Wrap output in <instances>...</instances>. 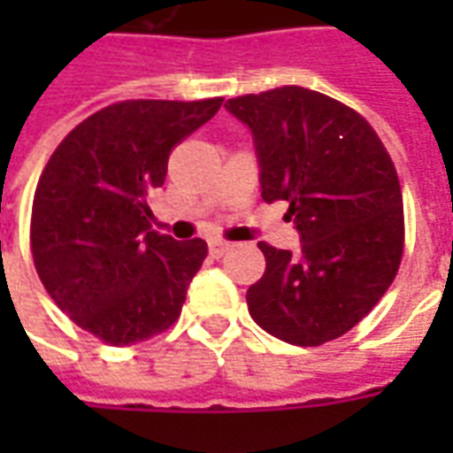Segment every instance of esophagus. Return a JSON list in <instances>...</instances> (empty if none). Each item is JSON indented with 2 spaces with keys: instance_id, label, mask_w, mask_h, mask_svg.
<instances>
[{
  "instance_id": "obj_1",
  "label": "esophagus",
  "mask_w": 453,
  "mask_h": 453,
  "mask_svg": "<svg viewBox=\"0 0 453 453\" xmlns=\"http://www.w3.org/2000/svg\"><path fill=\"white\" fill-rule=\"evenodd\" d=\"M230 250V242H226V240H211L208 242V252H211V257H223Z\"/></svg>"
}]
</instances>
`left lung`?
Instances as JSON below:
<instances>
[{
	"instance_id": "1",
	"label": "left lung",
	"mask_w": 453,
	"mask_h": 453,
	"mask_svg": "<svg viewBox=\"0 0 453 453\" xmlns=\"http://www.w3.org/2000/svg\"><path fill=\"white\" fill-rule=\"evenodd\" d=\"M250 126L266 203L286 201L301 252L259 242L265 276L250 286L255 323L320 347L371 313L398 274L405 218L395 165L369 120L327 94L279 87L226 104Z\"/></svg>"
}]
</instances>
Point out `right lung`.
I'll use <instances>...</instances> for the list:
<instances>
[{
	"mask_svg": "<svg viewBox=\"0 0 453 453\" xmlns=\"http://www.w3.org/2000/svg\"><path fill=\"white\" fill-rule=\"evenodd\" d=\"M223 99H128L74 126L48 159L31 211L35 272L60 311L106 344L128 347L177 323L208 255L201 237L150 230V194L167 159Z\"/></svg>",
	"mask_w": 453,
	"mask_h": 453,
	"instance_id": "1",
	"label": "right lung"
}]
</instances>
